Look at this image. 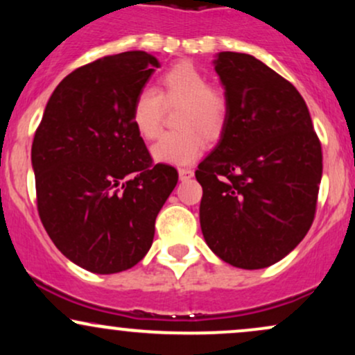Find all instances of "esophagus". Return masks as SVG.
<instances>
[{"mask_svg":"<svg viewBox=\"0 0 355 355\" xmlns=\"http://www.w3.org/2000/svg\"><path fill=\"white\" fill-rule=\"evenodd\" d=\"M178 177H180L182 182L190 180V178L193 177V170H190V168H180V170H178Z\"/></svg>","mask_w":355,"mask_h":355,"instance_id":"esophagus-1","label":"esophagus"}]
</instances>
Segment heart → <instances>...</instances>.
Listing matches in <instances>:
<instances>
[{
	"instance_id": "obj_1",
	"label": "heart",
	"mask_w": 355,
	"mask_h": 355,
	"mask_svg": "<svg viewBox=\"0 0 355 355\" xmlns=\"http://www.w3.org/2000/svg\"><path fill=\"white\" fill-rule=\"evenodd\" d=\"M182 105L177 125L182 132L166 133L152 146L158 164L189 165L203 152V138L220 137L227 120V103L222 93L210 88V81L200 68L182 61L166 70L160 88H144L132 105V125L145 140H153L162 130L165 105Z\"/></svg>"
}]
</instances>
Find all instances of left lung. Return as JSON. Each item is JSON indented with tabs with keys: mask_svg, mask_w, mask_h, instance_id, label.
Listing matches in <instances>:
<instances>
[{
	"mask_svg": "<svg viewBox=\"0 0 355 355\" xmlns=\"http://www.w3.org/2000/svg\"><path fill=\"white\" fill-rule=\"evenodd\" d=\"M225 89L218 144L195 172L203 195L200 227L223 262L274 266L312 225L322 148L307 105L292 83L245 53L214 60Z\"/></svg>",
	"mask_w": 355,
	"mask_h": 355,
	"instance_id": "8db88e82",
	"label": "left lung"
}]
</instances>
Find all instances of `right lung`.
I'll list each match as a JSON object with an SVG mask.
<instances>
[{"label": "right lung", "mask_w": 355, "mask_h": 355, "mask_svg": "<svg viewBox=\"0 0 355 355\" xmlns=\"http://www.w3.org/2000/svg\"><path fill=\"white\" fill-rule=\"evenodd\" d=\"M160 67L146 51L85 64L61 80L31 146L44 230L73 263L93 274L137 266L150 250L155 218L178 182L153 165L132 125V105Z\"/></svg>", "instance_id": "obj_1"}]
</instances>
